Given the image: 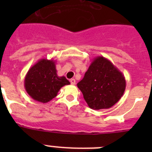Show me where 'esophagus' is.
<instances>
[{
	"mask_svg": "<svg viewBox=\"0 0 152 152\" xmlns=\"http://www.w3.org/2000/svg\"><path fill=\"white\" fill-rule=\"evenodd\" d=\"M70 82H71V84H75V83H76V80H75V79L72 78L70 80Z\"/></svg>",
	"mask_w": 152,
	"mask_h": 152,
	"instance_id": "34e87169",
	"label": "esophagus"
}]
</instances>
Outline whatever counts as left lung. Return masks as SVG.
<instances>
[{"label": "left lung", "mask_w": 152, "mask_h": 152, "mask_svg": "<svg viewBox=\"0 0 152 152\" xmlns=\"http://www.w3.org/2000/svg\"><path fill=\"white\" fill-rule=\"evenodd\" d=\"M77 85L88 107L98 110L110 108L121 99L126 90V79L110 60L98 56Z\"/></svg>", "instance_id": "1"}]
</instances>
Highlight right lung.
<instances>
[{"label": "right lung", "instance_id": "right-lung-1", "mask_svg": "<svg viewBox=\"0 0 152 152\" xmlns=\"http://www.w3.org/2000/svg\"><path fill=\"white\" fill-rule=\"evenodd\" d=\"M70 82L57 75L56 61L42 58L31 67L24 79V87L33 100L48 103L57 96L59 90Z\"/></svg>", "mask_w": 152, "mask_h": 152}]
</instances>
